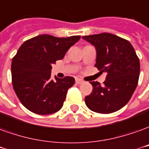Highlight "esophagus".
Wrapping results in <instances>:
<instances>
[{"label":"esophagus","instance_id":"34e87169","mask_svg":"<svg viewBox=\"0 0 149 149\" xmlns=\"http://www.w3.org/2000/svg\"><path fill=\"white\" fill-rule=\"evenodd\" d=\"M75 83H76L77 84H81V83H83V80L80 79H75Z\"/></svg>","mask_w":149,"mask_h":149}]
</instances>
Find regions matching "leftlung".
Returning <instances> with one entry per match:
<instances>
[{
    "label": "left lung",
    "mask_w": 149,
    "mask_h": 149,
    "mask_svg": "<svg viewBox=\"0 0 149 149\" xmlns=\"http://www.w3.org/2000/svg\"><path fill=\"white\" fill-rule=\"evenodd\" d=\"M96 49L95 66L106 72L103 86L91 82L92 92L85 97L90 110L102 114L115 112L125 106L136 88L140 75V60L127 40L108 33L83 36Z\"/></svg>",
    "instance_id": "obj_1"
}]
</instances>
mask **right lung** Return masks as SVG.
I'll return each mask as SVG.
<instances>
[{
  "label": "right lung",
  "instance_id": "1",
  "mask_svg": "<svg viewBox=\"0 0 149 149\" xmlns=\"http://www.w3.org/2000/svg\"><path fill=\"white\" fill-rule=\"evenodd\" d=\"M79 39L80 36L57 38L42 34L20 46L12 59V83L17 96L28 110L49 115L62 108L67 91L75 81L70 76L51 80V65L63 59Z\"/></svg>",
  "mask_w": 149,
  "mask_h": 149
}]
</instances>
